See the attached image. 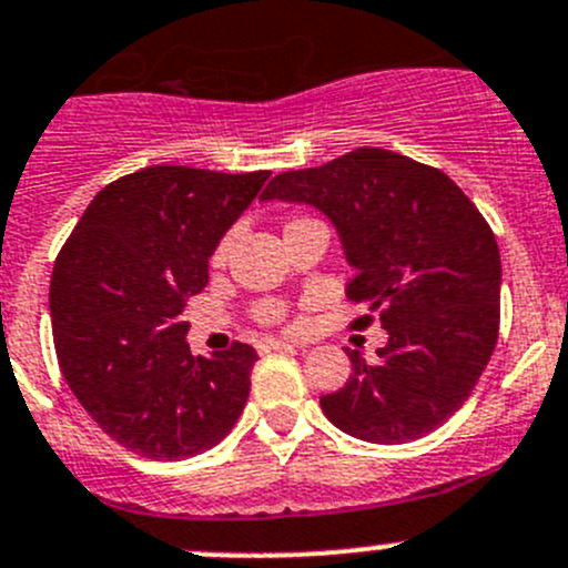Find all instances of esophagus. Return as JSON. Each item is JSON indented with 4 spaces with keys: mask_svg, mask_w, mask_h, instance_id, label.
<instances>
[{
    "mask_svg": "<svg viewBox=\"0 0 568 568\" xmlns=\"http://www.w3.org/2000/svg\"><path fill=\"white\" fill-rule=\"evenodd\" d=\"M296 349H300V346L288 344V341L266 338V341H261V344H257V352H296Z\"/></svg>",
    "mask_w": 568,
    "mask_h": 568,
    "instance_id": "obj_1",
    "label": "esophagus"
}]
</instances>
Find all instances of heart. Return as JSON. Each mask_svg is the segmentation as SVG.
<instances>
[{
  "label": "heart",
  "instance_id": "heart-1",
  "mask_svg": "<svg viewBox=\"0 0 568 568\" xmlns=\"http://www.w3.org/2000/svg\"><path fill=\"white\" fill-rule=\"evenodd\" d=\"M305 222H313V219L291 216L288 224H285V230L296 227V224H305ZM230 241L233 239H230V235H224V239L216 244V250H213V255H211L213 266H224V261H227V252H230ZM285 316H288V313H285V307L280 305V302L268 300V302H261V305H255V322L257 324H283Z\"/></svg>",
  "mask_w": 568,
  "mask_h": 568
}]
</instances>
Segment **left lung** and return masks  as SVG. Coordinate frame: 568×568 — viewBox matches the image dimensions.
<instances>
[{
  "label": "left lung",
  "mask_w": 568,
  "mask_h": 568,
  "mask_svg": "<svg viewBox=\"0 0 568 568\" xmlns=\"http://www.w3.org/2000/svg\"><path fill=\"white\" fill-rule=\"evenodd\" d=\"M263 200L307 202L327 213L357 268L346 300L388 329L377 361L346 349L352 374L322 396L338 430L405 444L442 427L475 390L499 338L503 263L494 230L442 172L377 146L316 169L283 172Z\"/></svg>",
  "instance_id": "8db88e82"
}]
</instances>
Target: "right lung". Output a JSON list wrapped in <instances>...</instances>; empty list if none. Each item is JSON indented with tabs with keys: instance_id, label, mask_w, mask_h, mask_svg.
I'll return each instance as SVG.
<instances>
[{
	"instance_id": "add662e5",
	"label": "right lung",
	"mask_w": 568,
	"mask_h": 568,
	"mask_svg": "<svg viewBox=\"0 0 568 568\" xmlns=\"http://www.w3.org/2000/svg\"><path fill=\"white\" fill-rule=\"evenodd\" d=\"M272 172L150 166L104 185L49 283L60 372L113 442L152 460L216 447L250 396L257 355L235 341L194 357L183 311L207 257Z\"/></svg>"
}]
</instances>
